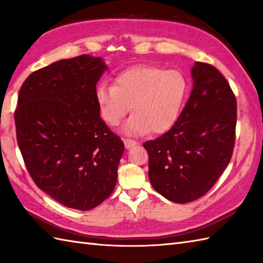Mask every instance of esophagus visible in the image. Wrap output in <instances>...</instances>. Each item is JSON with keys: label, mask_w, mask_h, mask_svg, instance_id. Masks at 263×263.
<instances>
[{"label": "esophagus", "mask_w": 263, "mask_h": 263, "mask_svg": "<svg viewBox=\"0 0 263 263\" xmlns=\"http://www.w3.org/2000/svg\"><path fill=\"white\" fill-rule=\"evenodd\" d=\"M136 144H137V141L132 140V139H124V146L126 149H130L133 146H136Z\"/></svg>", "instance_id": "1"}]
</instances>
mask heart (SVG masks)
Instances as JSON below:
<instances>
[{"label":"heart","mask_w":263,"mask_h":263,"mask_svg":"<svg viewBox=\"0 0 263 263\" xmlns=\"http://www.w3.org/2000/svg\"><path fill=\"white\" fill-rule=\"evenodd\" d=\"M187 93L182 72L157 65H136L114 78L113 86L99 85L96 100L103 121L120 124L130 108L133 115L124 126L127 133H163L176 122Z\"/></svg>","instance_id":"1"}]
</instances>
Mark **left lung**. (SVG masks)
Masks as SVG:
<instances>
[{"label":"left lung","instance_id":"left-lung-1","mask_svg":"<svg viewBox=\"0 0 263 263\" xmlns=\"http://www.w3.org/2000/svg\"><path fill=\"white\" fill-rule=\"evenodd\" d=\"M193 89L171 130L143 143L149 180L159 194L176 203L202 197L215 185L235 144L236 98L214 65L195 62Z\"/></svg>","mask_w":263,"mask_h":263}]
</instances>
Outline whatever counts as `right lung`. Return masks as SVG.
<instances>
[{"instance_id":"obj_1","label":"right lung","mask_w":263,"mask_h":263,"mask_svg":"<svg viewBox=\"0 0 263 263\" xmlns=\"http://www.w3.org/2000/svg\"><path fill=\"white\" fill-rule=\"evenodd\" d=\"M107 66L80 55L39 69L20 88L16 141L36 185L65 206L90 210L117 181L124 143L99 116L96 86Z\"/></svg>"}]
</instances>
